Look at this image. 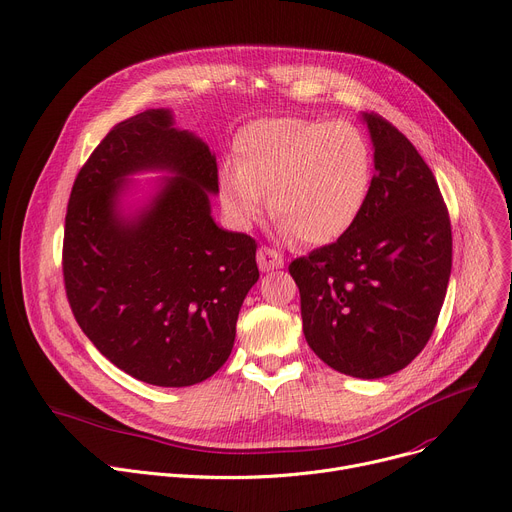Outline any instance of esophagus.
I'll return each mask as SVG.
<instances>
[{
  "label": "esophagus",
  "mask_w": 512,
  "mask_h": 512,
  "mask_svg": "<svg viewBox=\"0 0 512 512\" xmlns=\"http://www.w3.org/2000/svg\"><path fill=\"white\" fill-rule=\"evenodd\" d=\"M257 263H259L261 271H273V269L284 267V257H282V253H277L269 247H261L257 251Z\"/></svg>",
  "instance_id": "esophagus-1"
}]
</instances>
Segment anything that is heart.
Returning <instances> with one entry per match:
<instances>
[{"instance_id":"1","label":"heart","mask_w":512,"mask_h":512,"mask_svg":"<svg viewBox=\"0 0 512 512\" xmlns=\"http://www.w3.org/2000/svg\"><path fill=\"white\" fill-rule=\"evenodd\" d=\"M220 202L239 228L269 208L286 239L327 245L359 220L374 185V151L351 122L265 118L235 138V163L220 171Z\"/></svg>"}]
</instances>
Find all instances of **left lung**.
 I'll return each instance as SVG.
<instances>
[{"mask_svg":"<svg viewBox=\"0 0 512 512\" xmlns=\"http://www.w3.org/2000/svg\"><path fill=\"white\" fill-rule=\"evenodd\" d=\"M374 185L345 237L292 261L310 349L345 376L378 380L427 345L451 275V224L433 171L378 114H361Z\"/></svg>","mask_w":512,"mask_h":512,"instance_id":"left-lung-1","label":"left lung"}]
</instances>
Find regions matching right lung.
Returning a JSON list of instances; mask_svg holds the SVG:
<instances>
[{"label": "right lung", "instance_id": "add662e5", "mask_svg": "<svg viewBox=\"0 0 512 512\" xmlns=\"http://www.w3.org/2000/svg\"><path fill=\"white\" fill-rule=\"evenodd\" d=\"M163 170L147 201L129 177ZM216 155L167 108L116 124L81 167L67 206L63 275L75 320L128 376L194 386L224 365L257 243L220 228Z\"/></svg>", "mask_w": 512, "mask_h": 512}]
</instances>
